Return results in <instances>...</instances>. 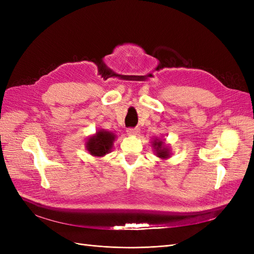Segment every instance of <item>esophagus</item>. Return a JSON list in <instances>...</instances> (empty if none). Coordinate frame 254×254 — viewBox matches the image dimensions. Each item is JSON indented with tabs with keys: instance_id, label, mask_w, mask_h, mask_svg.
<instances>
[{
	"instance_id": "esophagus-1",
	"label": "esophagus",
	"mask_w": 254,
	"mask_h": 254,
	"mask_svg": "<svg viewBox=\"0 0 254 254\" xmlns=\"http://www.w3.org/2000/svg\"><path fill=\"white\" fill-rule=\"evenodd\" d=\"M140 133L139 128H128L127 129V134L129 135H136Z\"/></svg>"
}]
</instances>
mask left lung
Returning a JSON list of instances; mask_svg holds the SVG:
<instances>
[{
	"instance_id": "8db88e82",
	"label": "left lung",
	"mask_w": 254,
	"mask_h": 254,
	"mask_svg": "<svg viewBox=\"0 0 254 254\" xmlns=\"http://www.w3.org/2000/svg\"><path fill=\"white\" fill-rule=\"evenodd\" d=\"M152 147L156 150V155L161 158V159H167L170 158L171 153H170V148L167 147L165 143L163 141H161L159 139H156L155 141H152Z\"/></svg>"
}]
</instances>
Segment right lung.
<instances>
[{"mask_svg": "<svg viewBox=\"0 0 254 254\" xmlns=\"http://www.w3.org/2000/svg\"><path fill=\"white\" fill-rule=\"evenodd\" d=\"M115 140V134L106 130H98V131L90 136L87 143L86 148L94 157H103L106 153L110 152L113 142Z\"/></svg>", "mask_w": 254, "mask_h": 254, "instance_id": "add662e5", "label": "right lung"}]
</instances>
